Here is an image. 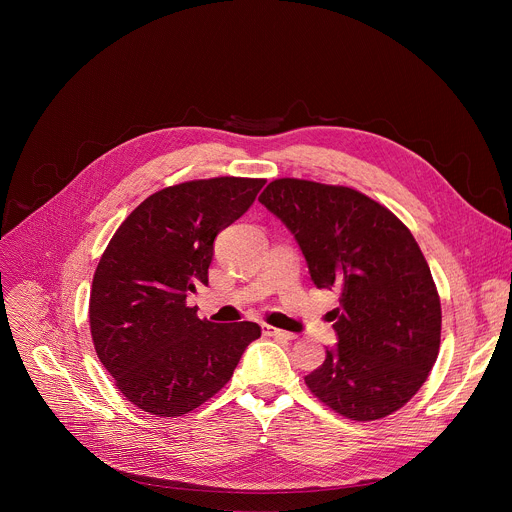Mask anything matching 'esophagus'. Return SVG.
<instances>
[{
  "instance_id": "1",
  "label": "esophagus",
  "mask_w": 512,
  "mask_h": 512,
  "mask_svg": "<svg viewBox=\"0 0 512 512\" xmlns=\"http://www.w3.org/2000/svg\"><path fill=\"white\" fill-rule=\"evenodd\" d=\"M263 332L267 334V336H271V338H275V340H294L296 338V334H291V332H285V330H279V328H273V326H263Z\"/></svg>"
}]
</instances>
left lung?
Instances as JSON below:
<instances>
[{
    "mask_svg": "<svg viewBox=\"0 0 512 512\" xmlns=\"http://www.w3.org/2000/svg\"><path fill=\"white\" fill-rule=\"evenodd\" d=\"M259 202L296 237L314 285L336 289L338 344L306 377L336 413L373 421L401 409L440 352L442 306L409 229L379 202L346 186L273 180Z\"/></svg>",
    "mask_w": 512,
    "mask_h": 512,
    "instance_id": "8db88e82",
    "label": "left lung"
}]
</instances>
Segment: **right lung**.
<instances>
[{
    "label": "right lung",
    "instance_id": "1",
    "mask_svg": "<svg viewBox=\"0 0 512 512\" xmlns=\"http://www.w3.org/2000/svg\"><path fill=\"white\" fill-rule=\"evenodd\" d=\"M265 180L210 178L145 198L107 245L91 287V336L117 389L156 417L184 415L233 377L255 322L200 320L186 298L208 283L214 239Z\"/></svg>",
    "mask_w": 512,
    "mask_h": 512
}]
</instances>
